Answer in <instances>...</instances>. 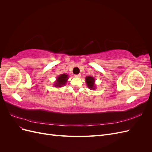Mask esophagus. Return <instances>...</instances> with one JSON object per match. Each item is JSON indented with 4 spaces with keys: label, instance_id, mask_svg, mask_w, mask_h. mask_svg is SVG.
<instances>
[{
    "label": "esophagus",
    "instance_id": "34e87169",
    "mask_svg": "<svg viewBox=\"0 0 152 152\" xmlns=\"http://www.w3.org/2000/svg\"><path fill=\"white\" fill-rule=\"evenodd\" d=\"M75 77H81V75L80 74H77V75H75Z\"/></svg>",
    "mask_w": 152,
    "mask_h": 152
}]
</instances>
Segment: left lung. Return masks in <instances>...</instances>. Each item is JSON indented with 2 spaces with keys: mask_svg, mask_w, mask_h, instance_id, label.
Masks as SVG:
<instances>
[{
  "mask_svg": "<svg viewBox=\"0 0 152 152\" xmlns=\"http://www.w3.org/2000/svg\"><path fill=\"white\" fill-rule=\"evenodd\" d=\"M86 81L87 87H89V89L93 90L95 89L96 86H95V79L94 78L91 76H87L86 77Z\"/></svg>",
  "mask_w": 152,
  "mask_h": 152,
  "instance_id": "1",
  "label": "left lung"
}]
</instances>
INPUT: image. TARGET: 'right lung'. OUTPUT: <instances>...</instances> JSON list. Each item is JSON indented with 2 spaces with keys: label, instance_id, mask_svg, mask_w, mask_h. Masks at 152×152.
I'll use <instances>...</instances> for the list:
<instances>
[{
  "label": "right lung",
  "instance_id": "obj_1",
  "mask_svg": "<svg viewBox=\"0 0 152 152\" xmlns=\"http://www.w3.org/2000/svg\"><path fill=\"white\" fill-rule=\"evenodd\" d=\"M68 79V77L67 74H61L59 75L56 79V81L55 82L54 86L56 87H61L63 86H65L67 80Z\"/></svg>",
  "mask_w": 152,
  "mask_h": 152
}]
</instances>
